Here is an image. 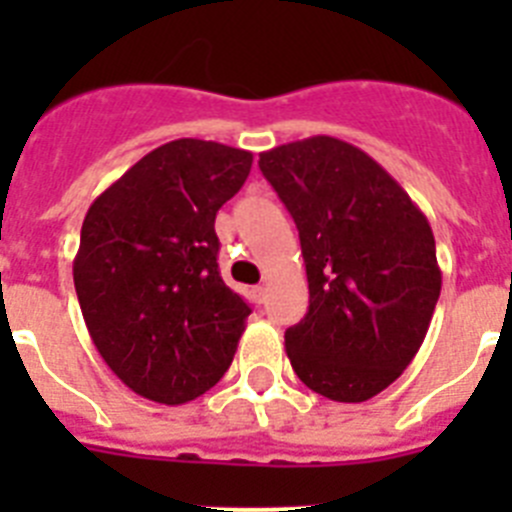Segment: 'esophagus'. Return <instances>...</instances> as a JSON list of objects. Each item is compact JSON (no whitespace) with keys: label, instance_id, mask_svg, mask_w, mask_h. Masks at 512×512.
Returning <instances> with one entry per match:
<instances>
[{"label":"esophagus","instance_id":"1","mask_svg":"<svg viewBox=\"0 0 512 512\" xmlns=\"http://www.w3.org/2000/svg\"><path fill=\"white\" fill-rule=\"evenodd\" d=\"M251 295H253V300H256L261 305V302L266 300V287H261V284H259V287H253Z\"/></svg>","mask_w":512,"mask_h":512}]
</instances>
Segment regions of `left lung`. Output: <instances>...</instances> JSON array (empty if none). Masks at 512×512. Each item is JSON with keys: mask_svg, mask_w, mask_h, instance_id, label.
Instances as JSON below:
<instances>
[{"mask_svg": "<svg viewBox=\"0 0 512 512\" xmlns=\"http://www.w3.org/2000/svg\"><path fill=\"white\" fill-rule=\"evenodd\" d=\"M259 166L300 230L310 307L284 333L297 377L336 402L387 390L418 354L441 269L428 217L369 153L330 135Z\"/></svg>", "mask_w": 512, "mask_h": 512, "instance_id": "8db88e82", "label": "left lung"}]
</instances>
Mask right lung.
Wrapping results in <instances>:
<instances>
[{"label": "right lung", "instance_id": "1", "mask_svg": "<svg viewBox=\"0 0 512 512\" xmlns=\"http://www.w3.org/2000/svg\"><path fill=\"white\" fill-rule=\"evenodd\" d=\"M251 164L243 148L171 140L87 210L76 297L99 356L135 395L184 405L228 372L251 307L217 271L215 215Z\"/></svg>", "mask_w": 512, "mask_h": 512}]
</instances>
